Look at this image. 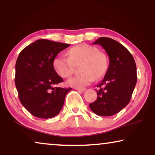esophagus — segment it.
I'll return each instance as SVG.
<instances>
[{"label":"esophagus","instance_id":"34e87169","mask_svg":"<svg viewBox=\"0 0 155 155\" xmlns=\"http://www.w3.org/2000/svg\"><path fill=\"white\" fill-rule=\"evenodd\" d=\"M76 90L78 91H80V92H84L86 90L85 88H76Z\"/></svg>","mask_w":155,"mask_h":155}]
</instances>
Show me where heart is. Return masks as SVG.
<instances>
[{"instance_id": "obj_1", "label": "heart", "mask_w": 155, "mask_h": 155, "mask_svg": "<svg viewBox=\"0 0 155 155\" xmlns=\"http://www.w3.org/2000/svg\"><path fill=\"white\" fill-rule=\"evenodd\" d=\"M67 54L68 57L56 56L53 61V66L59 76L67 78L74 73V65L81 63L80 71L82 73L70 78L67 82L68 85L74 87L82 88L94 79H101L109 68V58L106 53L90 44H78L70 48Z\"/></svg>"}]
</instances>
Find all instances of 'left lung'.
<instances>
[{
  "label": "left lung",
  "mask_w": 155,
  "mask_h": 155,
  "mask_svg": "<svg viewBox=\"0 0 155 155\" xmlns=\"http://www.w3.org/2000/svg\"><path fill=\"white\" fill-rule=\"evenodd\" d=\"M94 44H99L106 51L109 65L103 80L97 86V100L89 106L97 115L111 116L130 102L137 82L136 64L129 51L111 38L100 37Z\"/></svg>",
  "instance_id": "obj_1"
}]
</instances>
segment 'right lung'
<instances>
[{
    "label": "right lung",
    "instance_id": "1",
    "mask_svg": "<svg viewBox=\"0 0 155 155\" xmlns=\"http://www.w3.org/2000/svg\"><path fill=\"white\" fill-rule=\"evenodd\" d=\"M70 44L39 39L19 54L15 82L20 101L31 114L40 118L56 116L72 88L56 87L63 80L54 71L53 61Z\"/></svg>",
    "mask_w": 155,
    "mask_h": 155
}]
</instances>
